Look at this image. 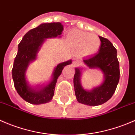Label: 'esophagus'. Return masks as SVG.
Masks as SVG:
<instances>
[{"label":"esophagus","instance_id":"obj_1","mask_svg":"<svg viewBox=\"0 0 135 135\" xmlns=\"http://www.w3.org/2000/svg\"><path fill=\"white\" fill-rule=\"evenodd\" d=\"M78 64V61L77 59H74L73 61V66H76Z\"/></svg>","mask_w":135,"mask_h":135}]
</instances>
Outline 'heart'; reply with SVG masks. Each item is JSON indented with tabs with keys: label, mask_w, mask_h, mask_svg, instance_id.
Segmentation results:
<instances>
[{
	"label": "heart",
	"mask_w": 135,
	"mask_h": 135,
	"mask_svg": "<svg viewBox=\"0 0 135 135\" xmlns=\"http://www.w3.org/2000/svg\"><path fill=\"white\" fill-rule=\"evenodd\" d=\"M67 40L82 56H89L96 54L100 46V38L97 35H91L80 30L70 31L68 34Z\"/></svg>",
	"instance_id": "b5f03b06"
}]
</instances>
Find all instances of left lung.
Segmentation results:
<instances>
[{
    "mask_svg": "<svg viewBox=\"0 0 135 135\" xmlns=\"http://www.w3.org/2000/svg\"><path fill=\"white\" fill-rule=\"evenodd\" d=\"M100 46L99 52L85 57L83 62L89 69H99L104 74V80L99 87L91 91L83 88L81 84V69L76 68L74 87L78 103L89 106H98L108 101L116 89L119 80V65L117 50L107 38L99 36Z\"/></svg>",
    "mask_w": 135,
    "mask_h": 135,
    "instance_id": "1",
    "label": "left lung"
}]
</instances>
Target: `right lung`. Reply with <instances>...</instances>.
<instances>
[{
  "label": "right lung",
  "mask_w": 135,
  "mask_h": 135,
  "mask_svg": "<svg viewBox=\"0 0 135 135\" xmlns=\"http://www.w3.org/2000/svg\"><path fill=\"white\" fill-rule=\"evenodd\" d=\"M63 25L61 23H42L27 32L18 45V51L12 68V78L17 93L25 101L33 104L50 102L54 95L58 77L66 65L72 63L71 60L61 62L55 68L50 84L36 90L28 85L25 73L31 62L36 59V55L45 39L61 37Z\"/></svg>",
  "instance_id": "obj_1"
}]
</instances>
